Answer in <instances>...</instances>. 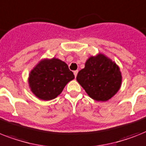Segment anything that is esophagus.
<instances>
[{"mask_svg":"<svg viewBox=\"0 0 146 146\" xmlns=\"http://www.w3.org/2000/svg\"><path fill=\"white\" fill-rule=\"evenodd\" d=\"M78 72H79V71H78V70H75V71H74V72H73V73H74V76H75V77H76L77 74H78Z\"/></svg>","mask_w":146,"mask_h":146,"instance_id":"obj_1","label":"esophagus"}]
</instances>
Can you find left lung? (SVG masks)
I'll return each instance as SVG.
<instances>
[{
	"label": "left lung",
	"mask_w": 146,
	"mask_h": 146,
	"mask_svg": "<svg viewBox=\"0 0 146 146\" xmlns=\"http://www.w3.org/2000/svg\"><path fill=\"white\" fill-rule=\"evenodd\" d=\"M76 80L88 95L97 101H107L121 86L120 67L104 54L98 53L87 59Z\"/></svg>",
	"instance_id": "1"
}]
</instances>
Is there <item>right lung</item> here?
<instances>
[{
  "mask_svg": "<svg viewBox=\"0 0 146 146\" xmlns=\"http://www.w3.org/2000/svg\"><path fill=\"white\" fill-rule=\"evenodd\" d=\"M75 78L64 61L56 58L40 60L31 70L28 84L31 91L42 100H51L62 92Z\"/></svg>",
  "mask_w": 146,
  "mask_h": 146,
  "instance_id": "1",
  "label": "right lung"
}]
</instances>
